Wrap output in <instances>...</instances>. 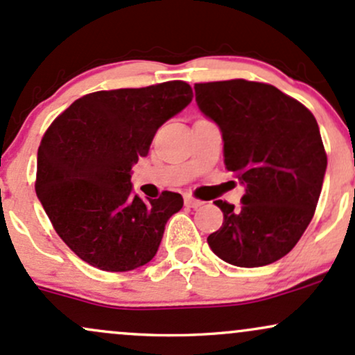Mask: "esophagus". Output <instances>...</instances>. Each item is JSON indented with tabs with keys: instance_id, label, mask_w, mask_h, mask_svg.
<instances>
[{
	"instance_id": "34e87169",
	"label": "esophagus",
	"mask_w": 355,
	"mask_h": 355,
	"mask_svg": "<svg viewBox=\"0 0 355 355\" xmlns=\"http://www.w3.org/2000/svg\"><path fill=\"white\" fill-rule=\"evenodd\" d=\"M184 205L188 206V208H199V206H202V205H205V202H202L201 199H196V198H193V196H186L184 198Z\"/></svg>"
}]
</instances>
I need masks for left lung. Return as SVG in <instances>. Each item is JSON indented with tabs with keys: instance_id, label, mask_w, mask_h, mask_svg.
Masks as SVG:
<instances>
[{
	"instance_id": "1",
	"label": "left lung",
	"mask_w": 355,
	"mask_h": 355,
	"mask_svg": "<svg viewBox=\"0 0 355 355\" xmlns=\"http://www.w3.org/2000/svg\"><path fill=\"white\" fill-rule=\"evenodd\" d=\"M199 110L223 135L225 166L245 186L241 206L218 199L221 228L214 254L243 268L284 258L312 221L327 169L317 121L268 83L243 78L196 83Z\"/></svg>"
}]
</instances>
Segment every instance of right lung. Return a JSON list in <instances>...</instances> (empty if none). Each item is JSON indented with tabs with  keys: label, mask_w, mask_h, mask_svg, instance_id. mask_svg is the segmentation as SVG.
I'll use <instances>...</instances> for the list:
<instances>
[{
	"label": "right lung",
	"mask_w": 355,
	"mask_h": 355,
	"mask_svg": "<svg viewBox=\"0 0 355 355\" xmlns=\"http://www.w3.org/2000/svg\"><path fill=\"white\" fill-rule=\"evenodd\" d=\"M193 101L186 82L102 90L75 101L38 147L35 191L51 225L83 261L129 272L157 253L166 223L182 196L132 194V166L149 153L157 129Z\"/></svg>",
	"instance_id": "1"
}]
</instances>
